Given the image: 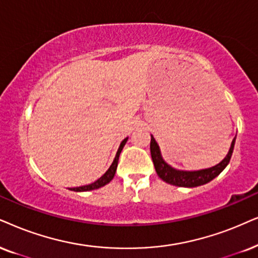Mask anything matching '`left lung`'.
I'll use <instances>...</instances> for the list:
<instances>
[{"label":"left lung","instance_id":"obj_1","mask_svg":"<svg viewBox=\"0 0 258 258\" xmlns=\"http://www.w3.org/2000/svg\"><path fill=\"white\" fill-rule=\"evenodd\" d=\"M234 143H236V137L231 143V148L227 152L226 157L221 161L219 164L214 165V167L208 169H202V170L197 171H184L177 170V169L170 167L167 162L164 161L161 155V150L156 142L153 136H151V143H150V151H151V157L153 165H155L156 172L163 181L167 182L169 184L177 185V187H187L193 188L198 185L206 184L208 182L216 178L221 171L229 164L231 156H232Z\"/></svg>","mask_w":258,"mask_h":258}]
</instances>
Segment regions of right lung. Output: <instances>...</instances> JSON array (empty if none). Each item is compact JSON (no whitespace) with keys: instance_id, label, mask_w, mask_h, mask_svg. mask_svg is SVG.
Listing matches in <instances>:
<instances>
[{"instance_id":"1","label":"right lung","mask_w":258,"mask_h":258,"mask_svg":"<svg viewBox=\"0 0 258 258\" xmlns=\"http://www.w3.org/2000/svg\"><path fill=\"white\" fill-rule=\"evenodd\" d=\"M127 139L128 138H125L121 142V144H120L119 149H118V152H116L115 155V158H114V161L112 163V165H110L108 170H107L105 174H103L99 180H96L95 182H93V183L90 184H87V185H82V187H76V188H71V190H75V191H87V190H94V189H99L101 187H103V185H106L107 183H109L110 181L113 180L114 175H115V171H116V167H118V162H119V156L120 153H121V150L123 149V146H125Z\"/></svg>"}]
</instances>
